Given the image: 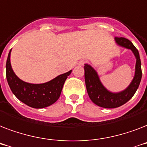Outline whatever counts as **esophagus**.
I'll use <instances>...</instances> for the list:
<instances>
[{
    "label": "esophagus",
    "instance_id": "esophagus-1",
    "mask_svg": "<svg viewBox=\"0 0 147 147\" xmlns=\"http://www.w3.org/2000/svg\"><path fill=\"white\" fill-rule=\"evenodd\" d=\"M85 63V60H82V61H80V62H79V65H83Z\"/></svg>",
    "mask_w": 147,
    "mask_h": 147
}]
</instances>
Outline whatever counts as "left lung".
I'll use <instances>...</instances> for the list:
<instances>
[{"mask_svg": "<svg viewBox=\"0 0 147 147\" xmlns=\"http://www.w3.org/2000/svg\"><path fill=\"white\" fill-rule=\"evenodd\" d=\"M114 40L118 46L132 51L137 59L134 77L126 89L117 93L110 92L102 85L97 71L93 67L88 64H85L84 67L85 85L88 96L92 102L105 108H115L127 102L137 92L142 78L141 62L137 48L126 38L115 37Z\"/></svg>", "mask_w": 147, "mask_h": 147, "instance_id": "1", "label": "left lung"}]
</instances>
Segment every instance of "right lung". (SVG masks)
I'll use <instances>...</instances> for the list:
<instances>
[{"instance_id": "obj_1", "label": "right lung", "mask_w": 147, "mask_h": 147, "mask_svg": "<svg viewBox=\"0 0 147 147\" xmlns=\"http://www.w3.org/2000/svg\"><path fill=\"white\" fill-rule=\"evenodd\" d=\"M10 53L11 49L6 63V76L13 94L20 101L33 108H43L54 104L59 98L63 85L71 70L42 84L25 82L20 79L13 71L10 64Z\"/></svg>"}]
</instances>
